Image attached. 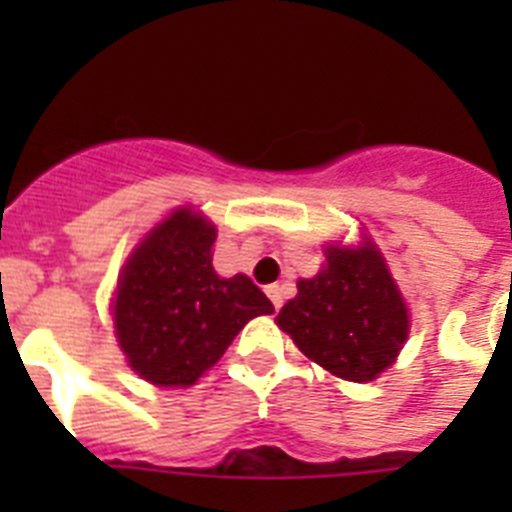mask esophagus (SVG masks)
Masks as SVG:
<instances>
[{"label": "esophagus", "instance_id": "esophagus-1", "mask_svg": "<svg viewBox=\"0 0 512 512\" xmlns=\"http://www.w3.org/2000/svg\"><path fill=\"white\" fill-rule=\"evenodd\" d=\"M266 295H269V300L274 302V307H282V302H284V295H282V287H279V284H269V287H266Z\"/></svg>", "mask_w": 512, "mask_h": 512}]
</instances>
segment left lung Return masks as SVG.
<instances>
[{"instance_id": "1", "label": "left lung", "mask_w": 512, "mask_h": 512, "mask_svg": "<svg viewBox=\"0 0 512 512\" xmlns=\"http://www.w3.org/2000/svg\"><path fill=\"white\" fill-rule=\"evenodd\" d=\"M277 325L307 359L348 382H372L408 341L410 315L372 241L325 248V266L297 282Z\"/></svg>"}]
</instances>
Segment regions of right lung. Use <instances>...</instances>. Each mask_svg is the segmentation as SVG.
<instances>
[{"instance_id":"1","label":"right lung","mask_w":512,"mask_h":512,"mask_svg":"<svg viewBox=\"0 0 512 512\" xmlns=\"http://www.w3.org/2000/svg\"><path fill=\"white\" fill-rule=\"evenodd\" d=\"M215 238L205 215L182 207L122 266L112 305L115 336L133 372L156 387L194 384L248 320L274 312L246 274H215Z\"/></svg>"}]
</instances>
